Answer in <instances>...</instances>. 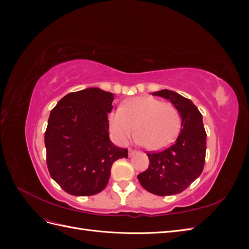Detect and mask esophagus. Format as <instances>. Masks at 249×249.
<instances>
[{"label": "esophagus", "mask_w": 249, "mask_h": 249, "mask_svg": "<svg viewBox=\"0 0 249 249\" xmlns=\"http://www.w3.org/2000/svg\"><path fill=\"white\" fill-rule=\"evenodd\" d=\"M136 153H137V152H136V150H135V149H129V156H130V157L134 156Z\"/></svg>", "instance_id": "esophagus-1"}]
</instances>
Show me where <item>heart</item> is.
<instances>
[{
    "mask_svg": "<svg viewBox=\"0 0 249 249\" xmlns=\"http://www.w3.org/2000/svg\"><path fill=\"white\" fill-rule=\"evenodd\" d=\"M109 127L119 142L135 140L148 149L166 146L177 137L180 115L172 104L153 96H141L124 103L109 114Z\"/></svg>",
    "mask_w": 249,
    "mask_h": 249,
    "instance_id": "heart-1",
    "label": "heart"
}]
</instances>
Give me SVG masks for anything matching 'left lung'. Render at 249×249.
Listing matches in <instances>:
<instances>
[{"instance_id": "left-lung-1", "label": "left lung", "mask_w": 249, "mask_h": 249, "mask_svg": "<svg viewBox=\"0 0 249 249\" xmlns=\"http://www.w3.org/2000/svg\"><path fill=\"white\" fill-rule=\"evenodd\" d=\"M152 94L173 104L182 117V129L168 147L146 153L148 168L137 178L146 191L167 196L183 192L201 175L206 160L207 133L201 113L190 100L167 89Z\"/></svg>"}]
</instances>
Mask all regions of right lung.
Here are the masks:
<instances>
[{
    "instance_id": "right-lung-1",
    "label": "right lung",
    "mask_w": 249,
    "mask_h": 249,
    "mask_svg": "<svg viewBox=\"0 0 249 249\" xmlns=\"http://www.w3.org/2000/svg\"><path fill=\"white\" fill-rule=\"evenodd\" d=\"M113 93L100 88L71 92L51 111L44 133L52 178L76 196H90L107 186L112 164L127 158V148L109 139L108 113Z\"/></svg>"
}]
</instances>
